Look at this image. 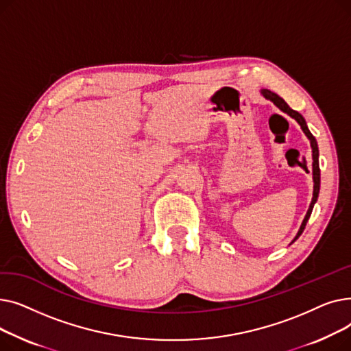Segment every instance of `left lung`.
I'll list each match as a JSON object with an SVG mask.
<instances>
[{
  "label": "left lung",
  "instance_id": "8db88e82",
  "mask_svg": "<svg viewBox=\"0 0 351 351\" xmlns=\"http://www.w3.org/2000/svg\"><path fill=\"white\" fill-rule=\"evenodd\" d=\"M261 94H262V97H263V98L269 99L270 102H273L276 106H278V108L282 110V112L287 114L290 118H293L294 121H296V122L300 125L303 134L307 136V139L310 141V146H311V158H313V183H315V185H313V197H311V202H310V206H308V209H307V213H306V216H304V219H303V222H302V225H300V229H299L298 234L294 236V239L291 241V243H294V242H296L298 239L300 237V234L303 233V230H304V228H306V223H307V220H308V217H310V215H311V210H313V208H315V204H316V202H317V197H319V192H320L319 146H317V141H316V138L313 136V135H311V132L308 131L307 123H306L304 118L302 117V114H299L298 110H293V109H291V108L285 102V99H283V98H280L278 94H274V92H271V90H269V89H261ZM291 243H290V245H291Z\"/></svg>",
  "mask_w": 351,
  "mask_h": 351
}]
</instances>
